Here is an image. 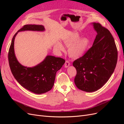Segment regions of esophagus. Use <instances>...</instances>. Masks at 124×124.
I'll return each instance as SVG.
<instances>
[{"label":"esophagus","instance_id":"esophagus-1","mask_svg":"<svg viewBox=\"0 0 124 124\" xmlns=\"http://www.w3.org/2000/svg\"><path fill=\"white\" fill-rule=\"evenodd\" d=\"M70 65V63L68 61H66V62L65 63V67L66 68H67V67H68Z\"/></svg>","mask_w":124,"mask_h":124}]
</instances>
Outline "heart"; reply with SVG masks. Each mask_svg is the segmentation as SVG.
Masks as SVG:
<instances>
[{"label": "heart", "instance_id": "heart-1", "mask_svg": "<svg viewBox=\"0 0 124 124\" xmlns=\"http://www.w3.org/2000/svg\"><path fill=\"white\" fill-rule=\"evenodd\" d=\"M80 36L77 32H73L67 37L63 40L65 46L69 47L68 52L71 57H78L83 55L89 46V40L86 38H80ZM55 47L57 50L63 51L64 50L62 44L57 42Z\"/></svg>", "mask_w": 124, "mask_h": 124}]
</instances>
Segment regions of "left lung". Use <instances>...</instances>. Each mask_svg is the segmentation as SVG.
Masks as SVG:
<instances>
[{"label":"left lung","mask_w":124,"mask_h":124,"mask_svg":"<svg viewBox=\"0 0 124 124\" xmlns=\"http://www.w3.org/2000/svg\"><path fill=\"white\" fill-rule=\"evenodd\" d=\"M93 25L97 33L93 46L73 62L77 70L75 84L86 92L102 87L113 74L117 61V47L110 31L99 23Z\"/></svg>","instance_id":"8db88e82"}]
</instances>
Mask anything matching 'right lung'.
<instances>
[{"mask_svg":"<svg viewBox=\"0 0 124 124\" xmlns=\"http://www.w3.org/2000/svg\"><path fill=\"white\" fill-rule=\"evenodd\" d=\"M42 25H25L13 36L8 53L10 68L14 77L19 84L28 91L37 94L48 92L54 86L56 72L61 69L65 60L48 55L43 61L33 67L22 66L17 61L14 53V39L22 31H44Z\"/></svg>","mask_w":124,"mask_h":124,"instance_id":"obj_1","label":"right lung"}]
</instances>
